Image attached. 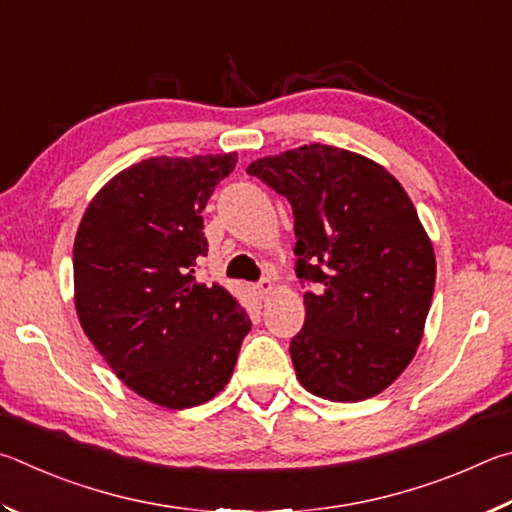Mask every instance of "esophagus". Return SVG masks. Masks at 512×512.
Masks as SVG:
<instances>
[{
    "label": "esophagus",
    "mask_w": 512,
    "mask_h": 512,
    "mask_svg": "<svg viewBox=\"0 0 512 512\" xmlns=\"http://www.w3.org/2000/svg\"><path fill=\"white\" fill-rule=\"evenodd\" d=\"M251 290H254V294L258 299H265L267 294H272L274 292V283L270 281V279H265V281H261V283H254L251 285Z\"/></svg>",
    "instance_id": "esophagus-1"
}]
</instances>
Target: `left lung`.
I'll return each mask as SVG.
<instances>
[{
  "label": "left lung",
  "instance_id": "1",
  "mask_svg": "<svg viewBox=\"0 0 512 512\" xmlns=\"http://www.w3.org/2000/svg\"><path fill=\"white\" fill-rule=\"evenodd\" d=\"M294 211L306 324L292 339L297 378L315 396L360 402L400 378L423 339L436 283L432 240L387 168L310 143L247 166Z\"/></svg>",
  "mask_w": 512,
  "mask_h": 512
}]
</instances>
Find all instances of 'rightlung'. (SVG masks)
<instances>
[{
    "label": "right lung",
    "instance_id": "add662e5",
    "mask_svg": "<svg viewBox=\"0 0 512 512\" xmlns=\"http://www.w3.org/2000/svg\"><path fill=\"white\" fill-rule=\"evenodd\" d=\"M236 152L150 157L94 195L74 240V303L89 342L125 387L188 409L227 387L251 321L236 297L195 281L202 211Z\"/></svg>",
    "mask_w": 512,
    "mask_h": 512
}]
</instances>
